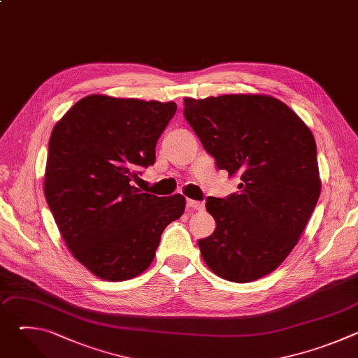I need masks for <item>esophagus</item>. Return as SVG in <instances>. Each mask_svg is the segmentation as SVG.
Instances as JSON below:
<instances>
[{"mask_svg": "<svg viewBox=\"0 0 358 358\" xmlns=\"http://www.w3.org/2000/svg\"><path fill=\"white\" fill-rule=\"evenodd\" d=\"M187 210L188 211H202L203 210V203L199 202V201L187 199Z\"/></svg>", "mask_w": 358, "mask_h": 358, "instance_id": "obj_1", "label": "esophagus"}]
</instances>
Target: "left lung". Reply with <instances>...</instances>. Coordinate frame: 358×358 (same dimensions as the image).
Returning <instances> with one entry per match:
<instances>
[{"instance_id": "obj_1", "label": "left lung", "mask_w": 358, "mask_h": 358, "mask_svg": "<svg viewBox=\"0 0 358 358\" xmlns=\"http://www.w3.org/2000/svg\"><path fill=\"white\" fill-rule=\"evenodd\" d=\"M184 117L239 191L208 196L213 235L199 239L218 276L246 283L275 271L296 246L320 195L316 141L283 101L265 94L184 99Z\"/></svg>"}]
</instances>
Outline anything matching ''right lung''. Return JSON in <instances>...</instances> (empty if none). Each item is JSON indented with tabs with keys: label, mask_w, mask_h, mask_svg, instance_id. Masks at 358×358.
Instances as JSON below:
<instances>
[{
	"label": "right lung",
	"mask_w": 358,
	"mask_h": 358,
	"mask_svg": "<svg viewBox=\"0 0 358 358\" xmlns=\"http://www.w3.org/2000/svg\"><path fill=\"white\" fill-rule=\"evenodd\" d=\"M174 101L90 94L55 124L43 192L58 229L93 275L110 282L144 272L166 227L185 207L181 194L157 196L131 181L156 162Z\"/></svg>",
	"instance_id": "add662e5"
}]
</instances>
